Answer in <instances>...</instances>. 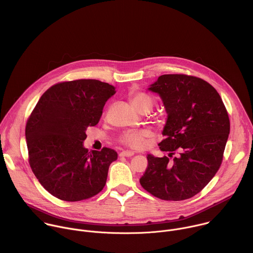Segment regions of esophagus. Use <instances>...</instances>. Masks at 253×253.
Segmentation results:
<instances>
[{
	"label": "esophagus",
	"instance_id": "1",
	"mask_svg": "<svg viewBox=\"0 0 253 253\" xmlns=\"http://www.w3.org/2000/svg\"><path fill=\"white\" fill-rule=\"evenodd\" d=\"M133 155H134V152H132V151H123L120 154L121 157H131Z\"/></svg>",
	"mask_w": 253,
	"mask_h": 253
}]
</instances>
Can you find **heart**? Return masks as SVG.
Listing matches in <instances>:
<instances>
[{
	"label": "heart",
	"mask_w": 253,
	"mask_h": 253,
	"mask_svg": "<svg viewBox=\"0 0 253 253\" xmlns=\"http://www.w3.org/2000/svg\"><path fill=\"white\" fill-rule=\"evenodd\" d=\"M130 101L132 105L138 111H141L144 108H149L151 110L154 104V98L145 92H135L131 94ZM150 136H151V132L148 129L128 130L124 132L121 135L120 141L121 143L129 148L139 150L144 148L146 145V139Z\"/></svg>",
	"instance_id": "1"
}]
</instances>
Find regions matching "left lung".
Returning <instances> with one entry per match:
<instances>
[{"mask_svg": "<svg viewBox=\"0 0 253 253\" xmlns=\"http://www.w3.org/2000/svg\"><path fill=\"white\" fill-rule=\"evenodd\" d=\"M148 89L160 95L168 113L159 146L169 156L149 154L140 184L165 201L190 199L220 168L230 133L227 110L216 89L197 77L162 75Z\"/></svg>", "mask_w": 253, "mask_h": 253, "instance_id": "8db88e82", "label": "left lung"}]
</instances>
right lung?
I'll use <instances>...</instances> for the list:
<instances>
[{
	"mask_svg": "<svg viewBox=\"0 0 253 253\" xmlns=\"http://www.w3.org/2000/svg\"><path fill=\"white\" fill-rule=\"evenodd\" d=\"M115 86L98 80H76L49 87L27 121L29 164L37 179L52 196L78 202L97 195L105 186L116 151L88 152L86 128L98 124Z\"/></svg>",
	"mask_w": 253,
	"mask_h": 253,
	"instance_id": "right-lung-1",
	"label": "right lung"
}]
</instances>
